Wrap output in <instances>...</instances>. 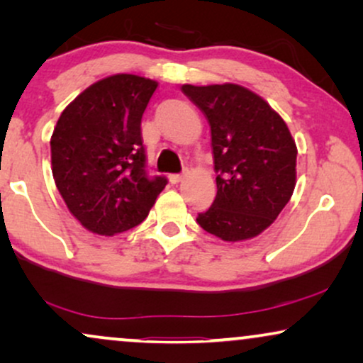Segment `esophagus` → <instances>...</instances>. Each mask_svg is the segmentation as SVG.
Returning a JSON list of instances; mask_svg holds the SVG:
<instances>
[{"instance_id":"esophagus-1","label":"esophagus","mask_w":363,"mask_h":363,"mask_svg":"<svg viewBox=\"0 0 363 363\" xmlns=\"http://www.w3.org/2000/svg\"><path fill=\"white\" fill-rule=\"evenodd\" d=\"M168 180H170L172 185H178L183 180V175H180V173H173V175L168 177Z\"/></svg>"}]
</instances>
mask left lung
<instances>
[{
    "mask_svg": "<svg viewBox=\"0 0 363 363\" xmlns=\"http://www.w3.org/2000/svg\"><path fill=\"white\" fill-rule=\"evenodd\" d=\"M182 92L210 123L216 198L196 218L223 241H246L269 228L296 186L297 147L282 117L238 84L191 86Z\"/></svg>",
    "mask_w": 363,
    "mask_h": 363,
    "instance_id": "8db88e82",
    "label": "left lung"
}]
</instances>
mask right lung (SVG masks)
I'll return each mask as SVG.
<instances>
[{"label":"right lung","mask_w":363,"mask_h":363,"mask_svg":"<svg viewBox=\"0 0 363 363\" xmlns=\"http://www.w3.org/2000/svg\"><path fill=\"white\" fill-rule=\"evenodd\" d=\"M157 81L113 74L64 108L51 137L56 186L71 215L101 236L140 225L167 185L145 172L140 123Z\"/></svg>","instance_id":"add662e5"}]
</instances>
